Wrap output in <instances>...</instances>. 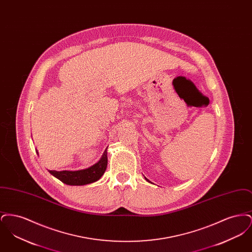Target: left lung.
<instances>
[{
	"label": "left lung",
	"instance_id": "1",
	"mask_svg": "<svg viewBox=\"0 0 252 252\" xmlns=\"http://www.w3.org/2000/svg\"><path fill=\"white\" fill-rule=\"evenodd\" d=\"M145 180H147V181H148V180H147V179H145Z\"/></svg>",
	"mask_w": 252,
	"mask_h": 252
}]
</instances>
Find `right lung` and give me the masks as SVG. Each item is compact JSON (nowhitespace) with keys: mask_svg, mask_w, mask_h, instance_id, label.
I'll return each instance as SVG.
<instances>
[{"mask_svg":"<svg viewBox=\"0 0 252 252\" xmlns=\"http://www.w3.org/2000/svg\"><path fill=\"white\" fill-rule=\"evenodd\" d=\"M107 165H108V155H107V149H106L104 154L99 159V161L91 167L78 170V171L50 170L49 172L51 175H53L54 177H56L57 179H59L60 181H62L67 185L79 186V185H86V184H90L97 181L105 173Z\"/></svg>","mask_w":252,"mask_h":252,"instance_id":"add662e5","label":"right lung"}]
</instances>
